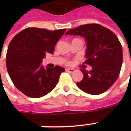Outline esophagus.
Returning a JSON list of instances; mask_svg holds the SVG:
<instances>
[{
	"mask_svg": "<svg viewBox=\"0 0 131 131\" xmlns=\"http://www.w3.org/2000/svg\"><path fill=\"white\" fill-rule=\"evenodd\" d=\"M66 71L68 72H69V73H73V72L75 71L74 69H71V68H67V69H66Z\"/></svg>",
	"mask_w": 131,
	"mask_h": 131,
	"instance_id": "34e87169",
	"label": "esophagus"
}]
</instances>
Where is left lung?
Masks as SVG:
<instances>
[{
    "label": "left lung",
    "instance_id": "obj_1",
    "mask_svg": "<svg viewBox=\"0 0 131 131\" xmlns=\"http://www.w3.org/2000/svg\"><path fill=\"white\" fill-rule=\"evenodd\" d=\"M65 35L80 36L86 41L84 62L91 66L92 70L80 69L84 78L77 83L78 87L92 95L107 91L118 79L122 67V48L117 36L97 24L80 26Z\"/></svg>",
    "mask_w": 131,
    "mask_h": 131
}]
</instances>
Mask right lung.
Here are the masks:
<instances>
[{
  "label": "right lung",
  "instance_id": "1",
  "mask_svg": "<svg viewBox=\"0 0 131 131\" xmlns=\"http://www.w3.org/2000/svg\"><path fill=\"white\" fill-rule=\"evenodd\" d=\"M65 31L27 28L11 40L6 56L7 71L15 87L25 95L42 97L56 87L65 69L60 66L45 68L41 63L46 53H53Z\"/></svg>",
  "mask_w": 131,
  "mask_h": 131
}]
</instances>
